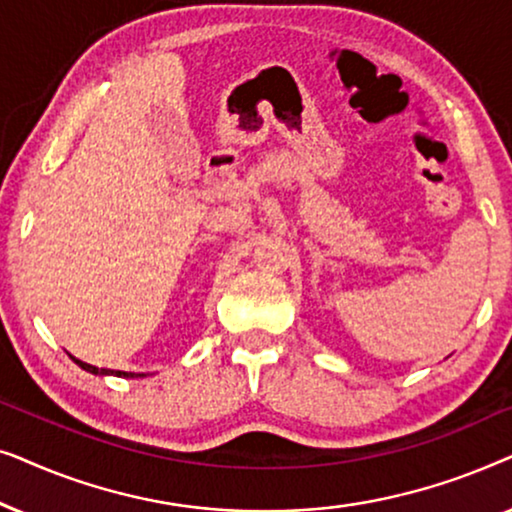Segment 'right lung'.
<instances>
[{"instance_id": "right-lung-1", "label": "right lung", "mask_w": 512, "mask_h": 512, "mask_svg": "<svg viewBox=\"0 0 512 512\" xmlns=\"http://www.w3.org/2000/svg\"><path fill=\"white\" fill-rule=\"evenodd\" d=\"M72 356V354H69ZM72 361L76 363V366L86 370V373H93V375H114V377H144V373H125V370H109V368H97V366H90V363L76 359V356H72Z\"/></svg>"}]
</instances>
